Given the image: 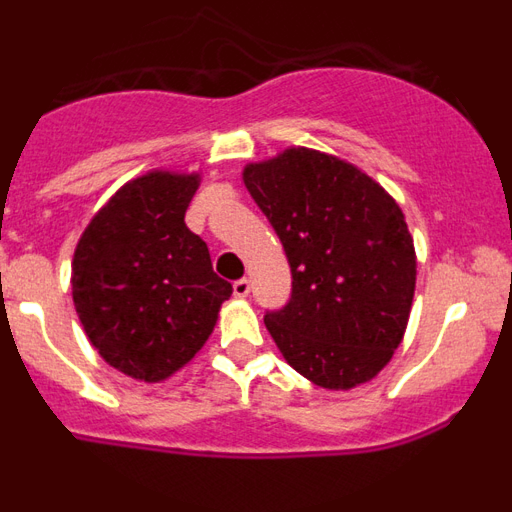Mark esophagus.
Here are the masks:
<instances>
[{
	"mask_svg": "<svg viewBox=\"0 0 512 512\" xmlns=\"http://www.w3.org/2000/svg\"><path fill=\"white\" fill-rule=\"evenodd\" d=\"M233 295L246 300V297L251 295V282H248V279H238V282H233Z\"/></svg>",
	"mask_w": 512,
	"mask_h": 512,
	"instance_id": "1",
	"label": "esophagus"
}]
</instances>
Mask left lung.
Masks as SVG:
<instances>
[{
	"label": "left lung",
	"instance_id": "obj_1",
	"mask_svg": "<svg viewBox=\"0 0 512 512\" xmlns=\"http://www.w3.org/2000/svg\"><path fill=\"white\" fill-rule=\"evenodd\" d=\"M243 182L292 269V297L264 318L287 364L323 390L372 382L402 343L415 295L400 205L359 166L302 146L246 164Z\"/></svg>",
	"mask_w": 512,
	"mask_h": 512
}]
</instances>
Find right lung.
<instances>
[{"mask_svg": "<svg viewBox=\"0 0 512 512\" xmlns=\"http://www.w3.org/2000/svg\"><path fill=\"white\" fill-rule=\"evenodd\" d=\"M200 174L153 169L122 184L71 261L76 315L99 356L138 382H164L205 346L233 295L184 223Z\"/></svg>", "mask_w": 512, "mask_h": 512, "instance_id": "obj_1", "label": "right lung"}]
</instances>
